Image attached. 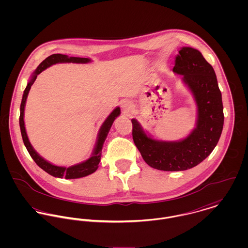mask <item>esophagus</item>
I'll use <instances>...</instances> for the list:
<instances>
[{
	"instance_id": "1",
	"label": "esophagus",
	"mask_w": 248,
	"mask_h": 248,
	"mask_svg": "<svg viewBox=\"0 0 248 248\" xmlns=\"http://www.w3.org/2000/svg\"><path fill=\"white\" fill-rule=\"evenodd\" d=\"M121 108L124 112H128L132 108V102L129 100H124L121 102Z\"/></svg>"
}]
</instances>
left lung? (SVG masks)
<instances>
[{"instance_id":"obj_1","label":"left lung","mask_w":248,"mask_h":248,"mask_svg":"<svg viewBox=\"0 0 248 248\" xmlns=\"http://www.w3.org/2000/svg\"><path fill=\"white\" fill-rule=\"evenodd\" d=\"M173 71L182 75L198 107L197 126L179 141L155 140L132 119L133 140L145 162L161 171H184L203 161L217 144L223 128L221 93L212 66L193 47L178 51Z\"/></svg>"}]
</instances>
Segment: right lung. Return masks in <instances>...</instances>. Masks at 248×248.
Instances as JSON below:
<instances>
[{"label": "right lung", "mask_w": 248, "mask_h": 248, "mask_svg": "<svg viewBox=\"0 0 248 248\" xmlns=\"http://www.w3.org/2000/svg\"><path fill=\"white\" fill-rule=\"evenodd\" d=\"M89 62H91V59H89V58L69 57V56L64 55V54H52V55L48 56L47 58H46L38 66V68L36 69L35 71L32 73L31 81L28 83V86H27L26 90L24 91L22 103H21V107H20V119H19L23 141H24V144H25L28 152L30 153L31 156L35 161L36 164L41 169H43L45 172H46L47 174H49L53 177H60V178L65 177L67 179L79 178V177L89 176V175L94 173L97 170L98 164L100 162L101 155H102L103 144H104V141H105L107 136H108V133L114 119L120 114V108L119 107L115 108L111 111V113L107 117L104 123L102 124V126L99 130L97 142H96V145H95V148L93 150V153L92 156L89 159H87L86 161L82 162V163H79V164H76V165H73V166L67 168V167L56 166V165H53V164L49 163L48 161L44 159L42 156H40L38 155V153L33 149V147L31 146V142L29 140L27 132H26L25 121H24V111H25L26 101H27L30 90H31V86L33 85V83H34V81L37 78V75L40 74L42 71L46 70V68L50 67L51 65L57 64V63H81V64H85V63H89Z\"/></svg>", "instance_id": "obj_1"}]
</instances>
